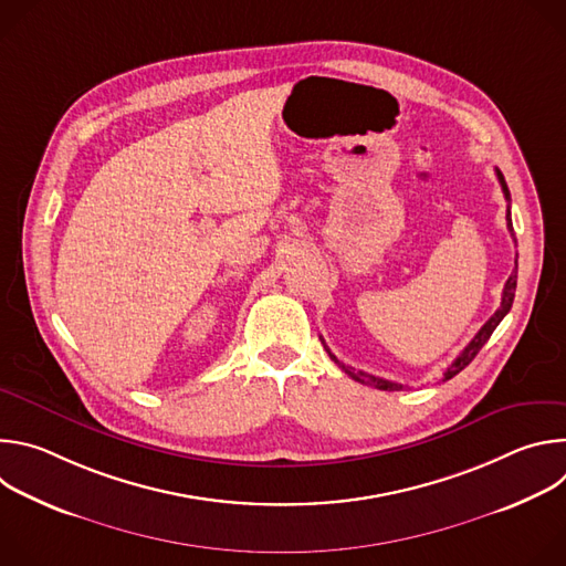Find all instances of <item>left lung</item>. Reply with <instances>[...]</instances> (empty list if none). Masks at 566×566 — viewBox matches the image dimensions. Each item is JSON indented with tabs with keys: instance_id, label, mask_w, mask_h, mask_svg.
Masks as SVG:
<instances>
[{
	"instance_id": "obj_1",
	"label": "left lung",
	"mask_w": 566,
	"mask_h": 566,
	"mask_svg": "<svg viewBox=\"0 0 566 566\" xmlns=\"http://www.w3.org/2000/svg\"><path fill=\"white\" fill-rule=\"evenodd\" d=\"M497 172V179H500V184H502V190H504V197H506V201H511V192H509V186H506V181H504V175L500 172V170H495ZM506 221H509V230H511V234H513V241L517 244V239H515V232H513V221H511V208H509V212H506ZM515 286H517V260H515V271L511 273V277L506 280V284H504V293H502V306L491 315V319L486 322V325H483L479 332H476V336L468 343V347L452 360V365L443 371V380H450L452 376H457L463 367H468L470 363H472V358L479 354V349L489 343V338L493 336V332L497 329V325L500 322L504 319V315L511 311V306H513V300H515ZM322 340V338H319ZM322 345H325V340H322ZM325 349H327V354H329V358L338 365V367H343L345 369V374H349L354 380H358V382H365V385H371V387H376V389H385V391H398V389H406V385H400V382H391V380H385V378H378V376H371V374H365V371H358V374H354L349 367H345L332 352H329V347L325 345Z\"/></svg>"
}]
</instances>
